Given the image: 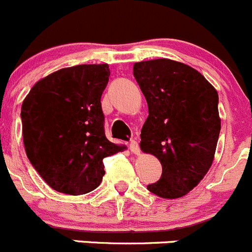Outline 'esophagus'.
<instances>
[{"mask_svg":"<svg viewBox=\"0 0 252 252\" xmlns=\"http://www.w3.org/2000/svg\"><path fill=\"white\" fill-rule=\"evenodd\" d=\"M129 151H131V153L133 154L139 153V146H138V142H137L136 139H131V141H129Z\"/></svg>","mask_w":252,"mask_h":252,"instance_id":"obj_1","label":"esophagus"}]
</instances>
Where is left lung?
I'll return each mask as SVG.
<instances>
[{
	"mask_svg": "<svg viewBox=\"0 0 252 252\" xmlns=\"http://www.w3.org/2000/svg\"><path fill=\"white\" fill-rule=\"evenodd\" d=\"M133 76L148 104L141 149L156 156L163 169L147 189L159 197H181L213 161L220 132L218 93L200 72L173 60L137 62Z\"/></svg>",
	"mask_w": 252,
	"mask_h": 252,
	"instance_id": "8db88e82",
	"label": "left lung"
}]
</instances>
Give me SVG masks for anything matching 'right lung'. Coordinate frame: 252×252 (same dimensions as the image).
<instances>
[{"label":"right lung","instance_id":"obj_1","mask_svg":"<svg viewBox=\"0 0 252 252\" xmlns=\"http://www.w3.org/2000/svg\"><path fill=\"white\" fill-rule=\"evenodd\" d=\"M110 69L81 64L39 81L22 104L27 157L54 190L84 195L100 185L103 159L124 151L105 136L101 95Z\"/></svg>","mask_w":252,"mask_h":252}]
</instances>
